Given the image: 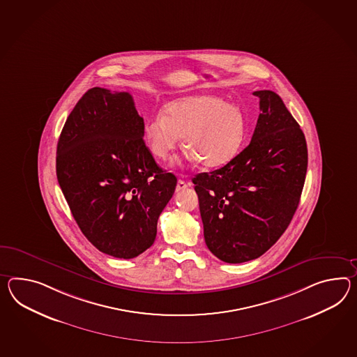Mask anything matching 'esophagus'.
Here are the masks:
<instances>
[{
  "mask_svg": "<svg viewBox=\"0 0 357 357\" xmlns=\"http://www.w3.org/2000/svg\"><path fill=\"white\" fill-rule=\"evenodd\" d=\"M190 185V183L185 182V181H183V179H179L178 183H176V192L182 191V190H185L187 187Z\"/></svg>",
  "mask_w": 357,
  "mask_h": 357,
  "instance_id": "34e87169",
  "label": "esophagus"
}]
</instances>
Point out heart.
<instances>
[{"label":"heart","instance_id":"obj_1","mask_svg":"<svg viewBox=\"0 0 357 357\" xmlns=\"http://www.w3.org/2000/svg\"><path fill=\"white\" fill-rule=\"evenodd\" d=\"M245 132L237 105L217 96H185L167 103L144 125V138L153 156L167 161L183 137L188 156L205 167L225 165L236 156Z\"/></svg>","mask_w":357,"mask_h":357}]
</instances>
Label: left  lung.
Instances as JSON below:
<instances>
[{"instance_id": "obj_1", "label": "left lung", "mask_w": 357, "mask_h": 357, "mask_svg": "<svg viewBox=\"0 0 357 357\" xmlns=\"http://www.w3.org/2000/svg\"><path fill=\"white\" fill-rule=\"evenodd\" d=\"M261 114L252 142L227 165L196 175L206 246L220 261L243 263L267 252L290 225L307 173V143L282 99L254 91Z\"/></svg>"}]
</instances>
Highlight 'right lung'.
Returning <instances> with one entry per match:
<instances>
[{
	"instance_id": "1",
	"label": "right lung",
	"mask_w": 357,
	"mask_h": 357,
	"mask_svg": "<svg viewBox=\"0 0 357 357\" xmlns=\"http://www.w3.org/2000/svg\"><path fill=\"white\" fill-rule=\"evenodd\" d=\"M132 96L93 87L75 105L56 148V178L72 215L99 252L131 259L155 243L176 178L157 165Z\"/></svg>"
}]
</instances>
